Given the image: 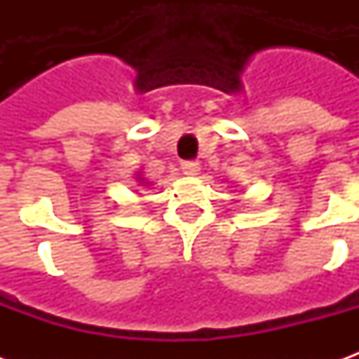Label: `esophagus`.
<instances>
[{"instance_id": "34e87169", "label": "esophagus", "mask_w": 359, "mask_h": 359, "mask_svg": "<svg viewBox=\"0 0 359 359\" xmlns=\"http://www.w3.org/2000/svg\"><path fill=\"white\" fill-rule=\"evenodd\" d=\"M182 172H184V175H190V177H194V175L200 172V163L194 161V159L182 161Z\"/></svg>"}]
</instances>
